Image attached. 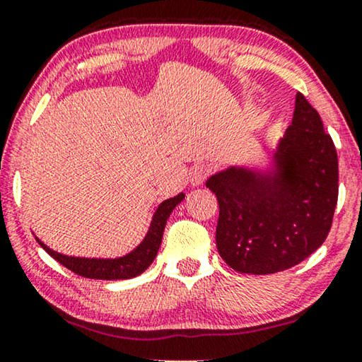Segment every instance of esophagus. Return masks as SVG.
Instances as JSON below:
<instances>
[{
    "instance_id": "obj_1",
    "label": "esophagus",
    "mask_w": 362,
    "mask_h": 362,
    "mask_svg": "<svg viewBox=\"0 0 362 362\" xmlns=\"http://www.w3.org/2000/svg\"><path fill=\"white\" fill-rule=\"evenodd\" d=\"M207 176H209V168L204 165H197L189 173V182L192 186H201Z\"/></svg>"
}]
</instances>
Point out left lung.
I'll return each mask as SVG.
<instances>
[{"label":"left lung","mask_w":362,"mask_h":362,"mask_svg":"<svg viewBox=\"0 0 362 362\" xmlns=\"http://www.w3.org/2000/svg\"><path fill=\"white\" fill-rule=\"evenodd\" d=\"M275 171L232 166L206 181L219 202L217 250L240 274L291 269L323 244L338 202V155L320 113L296 93Z\"/></svg>","instance_id":"1"}]
</instances>
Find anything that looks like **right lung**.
I'll use <instances>...</instances> for the list:
<instances>
[{
  "instance_id": "right-lung-1",
  "label": "right lung",
  "mask_w": 362,
  "mask_h": 362,
  "mask_svg": "<svg viewBox=\"0 0 362 362\" xmlns=\"http://www.w3.org/2000/svg\"><path fill=\"white\" fill-rule=\"evenodd\" d=\"M185 199V194H177L171 199L163 201L153 216L150 230L140 245L130 254L120 257V259H86V257H69L62 255L59 252H54L44 245L41 240L39 245L47 252L52 259H56L59 264L66 267V269L72 270L74 274L86 276V279H95V280H125L133 279V276L140 275L145 272L151 262L155 260L158 254V249L161 245L163 230H165L166 221L173 209Z\"/></svg>"
}]
</instances>
